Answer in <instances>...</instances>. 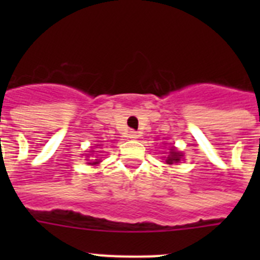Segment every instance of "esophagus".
Masks as SVG:
<instances>
[{
	"mask_svg": "<svg viewBox=\"0 0 260 260\" xmlns=\"http://www.w3.org/2000/svg\"><path fill=\"white\" fill-rule=\"evenodd\" d=\"M128 138H132V139H137V138H139V133L134 132V130H130V132H128Z\"/></svg>",
	"mask_w": 260,
	"mask_h": 260,
	"instance_id": "obj_1",
	"label": "esophagus"
}]
</instances>
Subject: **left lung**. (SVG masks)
<instances>
[{"instance_id":"1","label":"left lung","mask_w":260,"mask_h":260,"mask_svg":"<svg viewBox=\"0 0 260 260\" xmlns=\"http://www.w3.org/2000/svg\"><path fill=\"white\" fill-rule=\"evenodd\" d=\"M181 157H182V153L178 152V151H176V150H174V148H172L171 153L168 155V157H167V160H165V162H167V164H169V165H171V164H176V162H180Z\"/></svg>"}]
</instances>
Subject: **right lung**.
Wrapping results in <instances>:
<instances>
[{
	"instance_id": "1",
	"label": "right lung",
	"mask_w": 260,
	"mask_h": 260,
	"mask_svg": "<svg viewBox=\"0 0 260 260\" xmlns=\"http://www.w3.org/2000/svg\"><path fill=\"white\" fill-rule=\"evenodd\" d=\"M99 162H100V161H98V158H95V161L88 162V164H89V165H96V164H99Z\"/></svg>"
}]
</instances>
